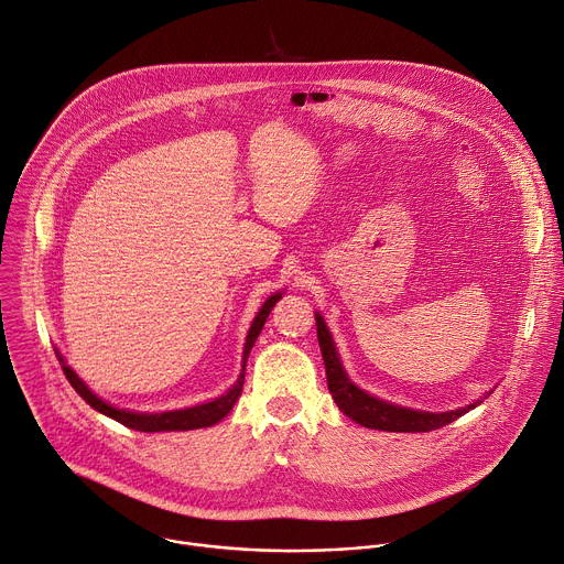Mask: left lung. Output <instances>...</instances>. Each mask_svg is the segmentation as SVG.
<instances>
[{
    "label": "left lung",
    "mask_w": 564,
    "mask_h": 564,
    "mask_svg": "<svg viewBox=\"0 0 564 564\" xmlns=\"http://www.w3.org/2000/svg\"><path fill=\"white\" fill-rule=\"evenodd\" d=\"M316 337L321 346V355H324L326 364V375H328V388L337 401V406L357 424L366 429H377V431H392V433H429L435 429H442L477 404H470L466 409H457L451 413H422V411H411V409H401L392 406L388 401H381L377 397H370L361 388H357L348 375L341 368L337 348L333 344V337L324 324L321 314H316Z\"/></svg>",
    "instance_id": "obj_1"
}]
</instances>
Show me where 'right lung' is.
<instances>
[{
	"label": "right lung",
	"mask_w": 564,
	"mask_h": 564,
	"mask_svg": "<svg viewBox=\"0 0 564 564\" xmlns=\"http://www.w3.org/2000/svg\"><path fill=\"white\" fill-rule=\"evenodd\" d=\"M279 299H281V292L274 294V296H270V299L263 303V307H261V312L257 314V318H254V324H252V328H250V333H248V339H246L243 370H240L238 381H236L223 397H218V399H214V401H207V404L194 406V409L170 411V413H153V415H151V413H131V411L113 409V406L107 404V401H102L100 397H96V394L85 386V381L79 379V377L64 364V359H62L59 355H57V359H59V364H62V370H64L68 383L75 388V392H77L79 397H83L91 409H96L98 413H102V415H107V417L120 422V424L127 426V429L142 431V433H160V431H192V429L214 426L216 422H220V420L231 411V406L236 404V399H238L240 390H243L248 355H250V350H252L257 337L261 335V330H263V326H265L268 314L272 312V307H274V303H276Z\"/></svg>",
	"instance_id": "1"
}]
</instances>
